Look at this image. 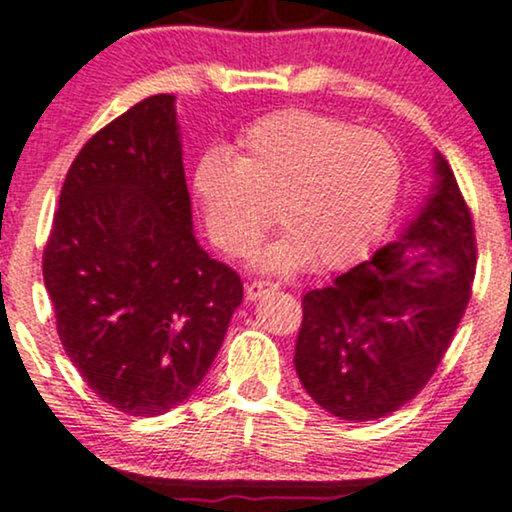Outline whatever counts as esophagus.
<instances>
[{"label": "esophagus", "instance_id": "34e87169", "mask_svg": "<svg viewBox=\"0 0 512 512\" xmlns=\"http://www.w3.org/2000/svg\"><path fill=\"white\" fill-rule=\"evenodd\" d=\"M277 285H273V282H263V280H256V282H249L246 285V299L249 301H258L263 299V296L275 292Z\"/></svg>", "mask_w": 512, "mask_h": 512}]
</instances>
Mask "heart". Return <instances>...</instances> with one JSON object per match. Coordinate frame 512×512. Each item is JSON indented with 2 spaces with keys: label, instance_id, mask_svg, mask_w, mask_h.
I'll list each match as a JSON object with an SVG mask.
<instances>
[{
  "label": "heart",
  "instance_id": "obj_1",
  "mask_svg": "<svg viewBox=\"0 0 512 512\" xmlns=\"http://www.w3.org/2000/svg\"><path fill=\"white\" fill-rule=\"evenodd\" d=\"M399 189V154L382 135L313 111L263 118L244 132L237 159L206 151L192 173L206 235L225 254H251L273 211L285 232L258 256L270 273L361 261L387 230Z\"/></svg>",
  "mask_w": 512,
  "mask_h": 512
}]
</instances>
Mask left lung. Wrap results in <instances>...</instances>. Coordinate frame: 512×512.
Listing matches in <instances>:
<instances>
[{
    "label": "left lung",
    "mask_w": 512,
    "mask_h": 512,
    "mask_svg": "<svg viewBox=\"0 0 512 512\" xmlns=\"http://www.w3.org/2000/svg\"><path fill=\"white\" fill-rule=\"evenodd\" d=\"M475 230L449 163L434 151L425 204L370 261L304 296L294 368L339 420L399 410L430 382L475 280Z\"/></svg>",
    "instance_id": "1"
}]
</instances>
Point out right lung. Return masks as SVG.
I'll return each mask as SVG.
<instances>
[{"instance_id":"right-lung-1","label":"right lung","mask_w":512,"mask_h":512,"mask_svg":"<svg viewBox=\"0 0 512 512\" xmlns=\"http://www.w3.org/2000/svg\"><path fill=\"white\" fill-rule=\"evenodd\" d=\"M42 273L63 349L99 399L156 418L199 387L244 289L194 237L173 94L80 149Z\"/></svg>"}]
</instances>
